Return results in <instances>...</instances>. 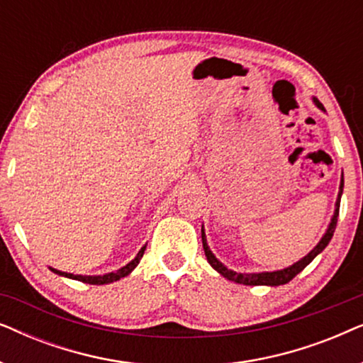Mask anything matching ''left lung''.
<instances>
[{"label": "left lung", "mask_w": 363, "mask_h": 363, "mask_svg": "<svg viewBox=\"0 0 363 363\" xmlns=\"http://www.w3.org/2000/svg\"><path fill=\"white\" fill-rule=\"evenodd\" d=\"M315 106L320 108V111H324V106L314 99ZM342 191H344V177H342L340 180V188H339V195H337V201H335V211H334V216H332L330 220V225L327 228L325 235L322 236V240L317 242V246L312 250L309 255L302 257L301 261L294 262V264L286 267V269H281V271H272V272H252V274H242V272H236V271H231L228 269V267L220 262L215 257V255L210 251V247H208V242H206V236H205V230L201 228V241H203V250H205V256L208 262H210L213 269H216L218 272L223 277H226V279L230 281H235L238 284H245V286H282V284H287L291 279H294V277L299 274V272L304 269V267L309 264V262L314 259V257L319 255L325 250V246L329 245V241L332 240V236H334V231H335V226H337V218H339V206H340V196H342Z\"/></svg>", "instance_id": "1"}]
</instances>
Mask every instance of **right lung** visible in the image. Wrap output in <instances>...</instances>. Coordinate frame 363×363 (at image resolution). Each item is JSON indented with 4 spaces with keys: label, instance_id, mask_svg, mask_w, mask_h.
<instances>
[{
    "label": "right lung",
    "instance_id": "right-lung-1",
    "mask_svg": "<svg viewBox=\"0 0 363 363\" xmlns=\"http://www.w3.org/2000/svg\"><path fill=\"white\" fill-rule=\"evenodd\" d=\"M145 247L147 245L142 247L140 251H138V255L133 257V259L128 262L127 266L121 267V269L116 271V272H108V274H104V276H81V274H71V272H62V271H57L54 269V267H49L52 272H56L59 276H64V277H69V279H76V281H81V282H86V284H96V286H101V284H108V282H113V281H118L122 279V277H125L130 274V272L135 269L138 262H140L143 252H145Z\"/></svg>",
    "mask_w": 363,
    "mask_h": 363
}]
</instances>
